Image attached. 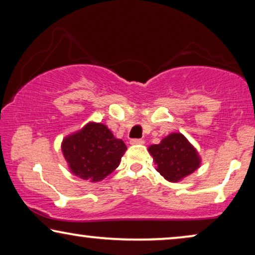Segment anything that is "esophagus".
Masks as SVG:
<instances>
[{
	"instance_id": "1",
	"label": "esophagus",
	"mask_w": 255,
	"mask_h": 255,
	"mask_svg": "<svg viewBox=\"0 0 255 255\" xmlns=\"http://www.w3.org/2000/svg\"><path fill=\"white\" fill-rule=\"evenodd\" d=\"M130 144L131 145H142L144 144V140H142V139H131Z\"/></svg>"
}]
</instances>
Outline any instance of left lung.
I'll use <instances>...</instances> for the list:
<instances>
[{
	"instance_id": "left-lung-1",
	"label": "left lung",
	"mask_w": 255,
	"mask_h": 255,
	"mask_svg": "<svg viewBox=\"0 0 255 255\" xmlns=\"http://www.w3.org/2000/svg\"><path fill=\"white\" fill-rule=\"evenodd\" d=\"M156 170L169 182H180L201 166V156L193 144L180 132H173L160 144L148 147Z\"/></svg>"
}]
</instances>
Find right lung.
<instances>
[{"mask_svg": "<svg viewBox=\"0 0 255 255\" xmlns=\"http://www.w3.org/2000/svg\"><path fill=\"white\" fill-rule=\"evenodd\" d=\"M127 145L117 139L107 125L89 122L79 131L62 139L61 151L75 176L99 182L120 165Z\"/></svg>", "mask_w": 255, "mask_h": 255, "instance_id": "add662e5", "label": "right lung"}]
</instances>
